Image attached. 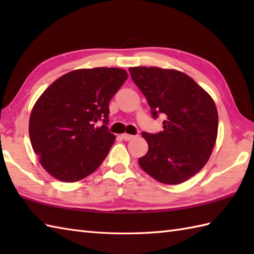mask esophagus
<instances>
[{
  "mask_svg": "<svg viewBox=\"0 0 254 254\" xmlns=\"http://www.w3.org/2000/svg\"><path fill=\"white\" fill-rule=\"evenodd\" d=\"M122 138L124 139V141H131V139H133L134 137V135H131V134H127V133H124V134H122Z\"/></svg>",
  "mask_w": 254,
  "mask_h": 254,
  "instance_id": "esophagus-1",
  "label": "esophagus"
}]
</instances>
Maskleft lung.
Wrapping results in <instances>:
<instances>
[{"instance_id": "obj_1", "label": "left lung", "mask_w": 254, "mask_h": 254, "mask_svg": "<svg viewBox=\"0 0 254 254\" xmlns=\"http://www.w3.org/2000/svg\"><path fill=\"white\" fill-rule=\"evenodd\" d=\"M133 82L150 107L152 117L164 115V131L143 132L147 154L141 168L165 185L190 179L207 163L218 128L213 99L187 74L159 67H130Z\"/></svg>"}]
</instances>
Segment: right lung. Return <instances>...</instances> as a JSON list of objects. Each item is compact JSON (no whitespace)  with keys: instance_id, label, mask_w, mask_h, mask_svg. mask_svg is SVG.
I'll use <instances>...</instances> for the list:
<instances>
[{"instance_id":"right-lung-1","label":"right lung","mask_w":254,"mask_h":254,"mask_svg":"<svg viewBox=\"0 0 254 254\" xmlns=\"http://www.w3.org/2000/svg\"><path fill=\"white\" fill-rule=\"evenodd\" d=\"M127 78L117 67L76 69L58 78L37 100L29 137L52 177L75 182L101 165L116 139L107 127L109 101ZM98 121L103 126L97 128Z\"/></svg>"}]
</instances>
